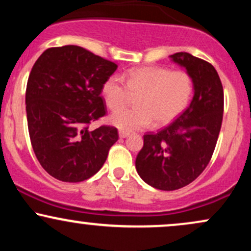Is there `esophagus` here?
<instances>
[{
	"label": "esophagus",
	"instance_id": "esophagus-1",
	"mask_svg": "<svg viewBox=\"0 0 251 251\" xmlns=\"http://www.w3.org/2000/svg\"><path fill=\"white\" fill-rule=\"evenodd\" d=\"M128 135H129V133H127V132H124V131L119 132V137L120 138H126V137H128Z\"/></svg>",
	"mask_w": 251,
	"mask_h": 251
}]
</instances>
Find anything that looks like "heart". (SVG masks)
Wrapping results in <instances>:
<instances>
[{
	"instance_id": "1",
	"label": "heart",
	"mask_w": 251,
	"mask_h": 251,
	"mask_svg": "<svg viewBox=\"0 0 251 251\" xmlns=\"http://www.w3.org/2000/svg\"><path fill=\"white\" fill-rule=\"evenodd\" d=\"M122 77L112 75L102 83L106 106L116 111L125 104L129 93L138 94L137 107L114 112L109 123L120 131L132 132L149 127L153 120L165 125L185 109L192 96V80L184 72H171L163 67H140L128 71Z\"/></svg>"
}]
</instances>
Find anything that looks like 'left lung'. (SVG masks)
<instances>
[{
	"label": "left lung",
	"mask_w": 251,
	"mask_h": 251,
	"mask_svg": "<svg viewBox=\"0 0 251 251\" xmlns=\"http://www.w3.org/2000/svg\"><path fill=\"white\" fill-rule=\"evenodd\" d=\"M185 68L194 86L189 107L158 133L144 135L135 159L140 178L152 188L172 191L194 181L206 168L223 119V86L211 63L189 53L170 55Z\"/></svg>",
	"instance_id": "8db88e82"
}]
</instances>
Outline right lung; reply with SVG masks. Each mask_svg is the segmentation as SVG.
Returning <instances> with one entry per match:
<instances>
[{"label":"right lung","instance_id":"right-lung-1","mask_svg":"<svg viewBox=\"0 0 251 251\" xmlns=\"http://www.w3.org/2000/svg\"><path fill=\"white\" fill-rule=\"evenodd\" d=\"M108 61L79 46L48 48L28 77V131L37 160L51 177L77 183L102 168L118 131L88 124L106 114L102 83L117 71Z\"/></svg>","mask_w":251,"mask_h":251}]
</instances>
